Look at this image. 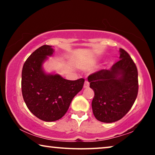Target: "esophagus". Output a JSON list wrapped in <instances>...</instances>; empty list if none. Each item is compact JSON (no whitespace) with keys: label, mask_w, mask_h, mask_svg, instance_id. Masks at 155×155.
I'll list each match as a JSON object with an SVG mask.
<instances>
[{"label":"esophagus","mask_w":155,"mask_h":155,"mask_svg":"<svg viewBox=\"0 0 155 155\" xmlns=\"http://www.w3.org/2000/svg\"><path fill=\"white\" fill-rule=\"evenodd\" d=\"M89 86H90V82H89L87 80H85V82H84V87L87 88V87H89Z\"/></svg>","instance_id":"34e87169"}]
</instances>
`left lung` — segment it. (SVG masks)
I'll return each mask as SVG.
<instances>
[{
    "label": "left lung",
    "mask_w": 155,
    "mask_h": 155,
    "mask_svg": "<svg viewBox=\"0 0 155 155\" xmlns=\"http://www.w3.org/2000/svg\"><path fill=\"white\" fill-rule=\"evenodd\" d=\"M119 58L110 70L95 72L87 78L94 92L93 114L104 123L121 119L130 111L138 92L136 65L123 48H120Z\"/></svg>",
    "instance_id": "obj_1"
}]
</instances>
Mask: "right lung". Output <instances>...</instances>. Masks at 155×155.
I'll return each instance as SVG.
<instances>
[{
	"instance_id": "right-lung-1",
	"label": "right lung",
	"mask_w": 155,
	"mask_h": 155,
	"mask_svg": "<svg viewBox=\"0 0 155 155\" xmlns=\"http://www.w3.org/2000/svg\"><path fill=\"white\" fill-rule=\"evenodd\" d=\"M53 53L48 45L37 48L25 61L22 71V93L27 108L38 118L48 122L65 115L84 82L83 78L68 80L44 73L42 64Z\"/></svg>"
}]
</instances>
